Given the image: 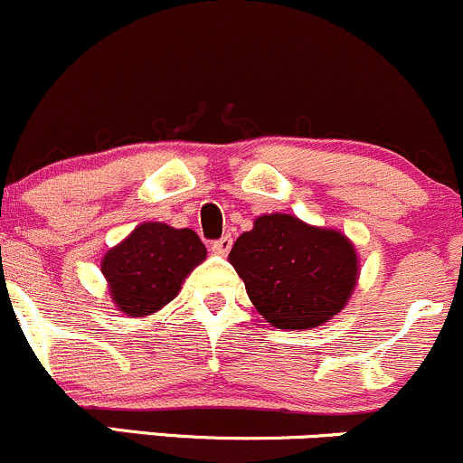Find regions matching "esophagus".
I'll use <instances>...</instances> for the list:
<instances>
[{
  "label": "esophagus",
  "instance_id": "34e87169",
  "mask_svg": "<svg viewBox=\"0 0 463 463\" xmlns=\"http://www.w3.org/2000/svg\"><path fill=\"white\" fill-rule=\"evenodd\" d=\"M213 252H215V255H228V250H231L232 248V237L231 235H223L222 240H217V241H213Z\"/></svg>",
  "mask_w": 463,
  "mask_h": 463
}]
</instances>
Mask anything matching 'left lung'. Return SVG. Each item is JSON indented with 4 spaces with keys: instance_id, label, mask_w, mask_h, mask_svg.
Listing matches in <instances>:
<instances>
[{
    "instance_id": "obj_1",
    "label": "left lung",
    "mask_w": 463,
    "mask_h": 463,
    "mask_svg": "<svg viewBox=\"0 0 463 463\" xmlns=\"http://www.w3.org/2000/svg\"><path fill=\"white\" fill-rule=\"evenodd\" d=\"M228 261L252 306L270 326L310 330L342 313L359 279V255L337 228L288 213L260 215L241 232Z\"/></svg>"
}]
</instances>
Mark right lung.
<instances>
[{"mask_svg":"<svg viewBox=\"0 0 463 463\" xmlns=\"http://www.w3.org/2000/svg\"><path fill=\"white\" fill-rule=\"evenodd\" d=\"M206 260V246L191 228L144 222L101 260L109 295L130 319L148 317L170 304L184 279Z\"/></svg>","mask_w":463,"mask_h":463,"instance_id":"right-lung-1","label":"right lung"}]
</instances>
